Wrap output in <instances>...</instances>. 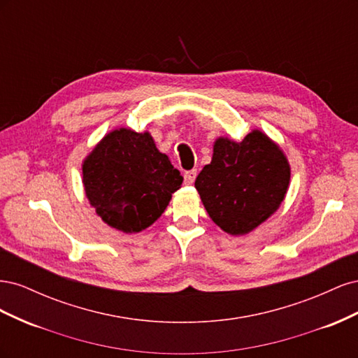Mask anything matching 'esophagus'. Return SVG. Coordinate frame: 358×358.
Instances as JSON below:
<instances>
[{
    "instance_id": "1",
    "label": "esophagus",
    "mask_w": 358,
    "mask_h": 358,
    "mask_svg": "<svg viewBox=\"0 0 358 358\" xmlns=\"http://www.w3.org/2000/svg\"><path fill=\"white\" fill-rule=\"evenodd\" d=\"M183 178H185V183H187V185H192L194 180H196V178H197V170L185 171V175H183Z\"/></svg>"
}]
</instances>
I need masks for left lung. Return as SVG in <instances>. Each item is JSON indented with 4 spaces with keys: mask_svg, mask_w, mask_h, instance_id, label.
Here are the masks:
<instances>
[{
    "mask_svg": "<svg viewBox=\"0 0 358 358\" xmlns=\"http://www.w3.org/2000/svg\"><path fill=\"white\" fill-rule=\"evenodd\" d=\"M289 182L287 158L262 131L241 143L218 138L212 162L196 179V188L212 221L230 234H246L282 203Z\"/></svg>",
    "mask_w": 358,
    "mask_h": 358,
    "instance_id": "obj_1",
    "label": "left lung"
}]
</instances>
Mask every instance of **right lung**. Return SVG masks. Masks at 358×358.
Wrapping results in <instances>:
<instances>
[{
  "mask_svg": "<svg viewBox=\"0 0 358 358\" xmlns=\"http://www.w3.org/2000/svg\"><path fill=\"white\" fill-rule=\"evenodd\" d=\"M182 180L152 137L127 128L107 134L83 162L86 196L104 222L124 233L155 222Z\"/></svg>",
  "mask_w": 358,
  "mask_h": 358,
  "instance_id": "right-lung-1",
  "label": "right lung"
}]
</instances>
